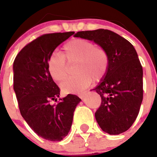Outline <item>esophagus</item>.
Instances as JSON below:
<instances>
[{"mask_svg": "<svg viewBox=\"0 0 157 157\" xmlns=\"http://www.w3.org/2000/svg\"><path fill=\"white\" fill-rule=\"evenodd\" d=\"M86 92H84V93H80V94H79L78 96L80 98V99H83V98L85 97V96H86Z\"/></svg>", "mask_w": 157, "mask_h": 157, "instance_id": "obj_1", "label": "esophagus"}]
</instances>
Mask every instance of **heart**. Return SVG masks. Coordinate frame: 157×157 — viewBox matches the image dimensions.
Wrapping results in <instances>:
<instances>
[{
    "label": "heart",
    "instance_id": "obj_1",
    "mask_svg": "<svg viewBox=\"0 0 157 157\" xmlns=\"http://www.w3.org/2000/svg\"><path fill=\"white\" fill-rule=\"evenodd\" d=\"M67 62L76 61L74 76L68 77L61 84L66 93H76L86 89L92 81L101 80L109 67V55L106 51L86 39H75L63 47V55L52 53L48 61V70L55 81L61 82L67 75Z\"/></svg>",
    "mask_w": 157,
    "mask_h": 157
}]
</instances>
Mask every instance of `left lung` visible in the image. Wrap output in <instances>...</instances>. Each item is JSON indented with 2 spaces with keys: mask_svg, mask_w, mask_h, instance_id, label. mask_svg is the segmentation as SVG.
I'll return each mask as SVG.
<instances>
[{
  "mask_svg": "<svg viewBox=\"0 0 157 157\" xmlns=\"http://www.w3.org/2000/svg\"><path fill=\"white\" fill-rule=\"evenodd\" d=\"M74 36L93 41L106 51L107 72L92 90L102 99L95 117L104 132L112 135L124 132L137 118L143 100V68L135 48L108 29L77 32Z\"/></svg>",
  "mask_w": 157,
  "mask_h": 157,
  "instance_id": "obj_1",
  "label": "left lung"
}]
</instances>
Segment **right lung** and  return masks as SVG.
Instances as JSON below:
<instances>
[{"mask_svg":"<svg viewBox=\"0 0 157 157\" xmlns=\"http://www.w3.org/2000/svg\"><path fill=\"white\" fill-rule=\"evenodd\" d=\"M74 32L45 34L26 45L16 57L13 66V90L20 113L39 137L60 141L68 134L74 112L81 99L68 94L58 101L60 89L48 70L55 49Z\"/></svg>","mask_w":157,"mask_h":157,"instance_id":"1","label":"right lung"}]
</instances>
